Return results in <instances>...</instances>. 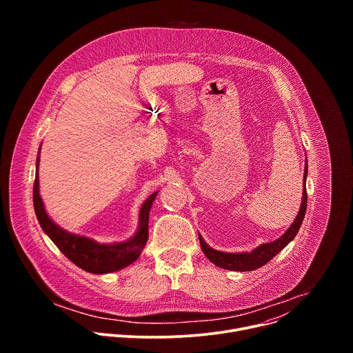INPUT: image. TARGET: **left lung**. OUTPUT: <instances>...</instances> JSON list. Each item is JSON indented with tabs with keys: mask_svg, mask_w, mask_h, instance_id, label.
<instances>
[{
	"mask_svg": "<svg viewBox=\"0 0 353 353\" xmlns=\"http://www.w3.org/2000/svg\"><path fill=\"white\" fill-rule=\"evenodd\" d=\"M306 177H307V161H306V168H305V181H306ZM306 208H307V190H306V183H305V185H303V198H301L300 211H299L296 219L293 221L290 228L275 241L261 244L260 247L254 248L253 251H250V253L232 254V253H222V251L211 248L199 234L201 248H203L204 254L208 257V260L211 263H214L215 265H218L223 270L241 271V272L257 270V268L265 265L268 261H271L282 248H285V245L288 243H290L294 239V236L297 234V232L300 229L301 222H303Z\"/></svg>",
	"mask_w": 353,
	"mask_h": 353,
	"instance_id": "1",
	"label": "left lung"
}]
</instances>
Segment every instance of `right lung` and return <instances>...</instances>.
<instances>
[{"mask_svg":"<svg viewBox=\"0 0 353 353\" xmlns=\"http://www.w3.org/2000/svg\"><path fill=\"white\" fill-rule=\"evenodd\" d=\"M37 168L39 157L36 161V177L33 184V207L37 221L44 233L53 240V243L71 263H74L77 267L82 268L86 272L109 274L130 265L139 257L148 240L149 211L158 192L149 195L143 203L139 211V228L132 239L124 243L99 244L89 237L65 232L48 218L39 194Z\"/></svg>","mask_w":353,"mask_h":353,"instance_id":"right-lung-1","label":"right lung"}]
</instances>
